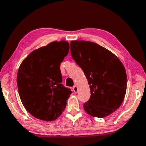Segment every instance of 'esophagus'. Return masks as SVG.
I'll list each match as a JSON object with an SVG mask.
<instances>
[{
  "label": "esophagus",
  "instance_id": "34e87169",
  "mask_svg": "<svg viewBox=\"0 0 146 146\" xmlns=\"http://www.w3.org/2000/svg\"><path fill=\"white\" fill-rule=\"evenodd\" d=\"M73 91L74 93H77L78 91V86L77 85H75L73 87Z\"/></svg>",
  "mask_w": 146,
  "mask_h": 146
}]
</instances>
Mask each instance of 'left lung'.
Segmentation results:
<instances>
[{
  "instance_id": "8db88e82",
  "label": "left lung",
  "mask_w": 146,
  "mask_h": 146,
  "mask_svg": "<svg viewBox=\"0 0 146 146\" xmlns=\"http://www.w3.org/2000/svg\"><path fill=\"white\" fill-rule=\"evenodd\" d=\"M72 57L82 68L90 85L91 96L85 111L103 118L113 113L124 101L127 88L123 64L111 51L92 42H70Z\"/></svg>"
}]
</instances>
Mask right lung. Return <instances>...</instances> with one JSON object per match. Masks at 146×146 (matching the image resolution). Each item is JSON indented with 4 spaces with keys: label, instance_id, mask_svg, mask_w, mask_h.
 Wrapping results in <instances>:
<instances>
[{
    "label": "right lung",
    "instance_id": "obj_1",
    "mask_svg": "<svg viewBox=\"0 0 146 146\" xmlns=\"http://www.w3.org/2000/svg\"><path fill=\"white\" fill-rule=\"evenodd\" d=\"M69 43L52 42L31 52L19 66L17 81L25 110L36 119L52 121L62 114L72 92L64 86L60 64Z\"/></svg>",
    "mask_w": 146,
    "mask_h": 146
}]
</instances>
